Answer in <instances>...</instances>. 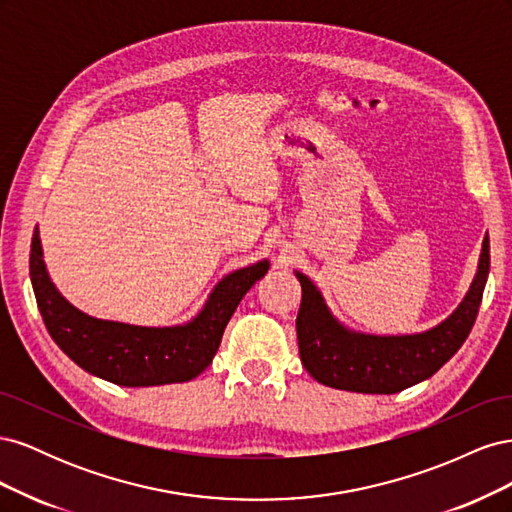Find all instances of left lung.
<instances>
[{
  "mask_svg": "<svg viewBox=\"0 0 512 512\" xmlns=\"http://www.w3.org/2000/svg\"><path fill=\"white\" fill-rule=\"evenodd\" d=\"M294 275L303 290L297 339L307 374L339 391L393 395L431 378L468 339L489 277V235L480 247L466 297L451 316L421 333L354 331L331 312L320 288L305 273L294 271Z\"/></svg>",
  "mask_w": 512,
  "mask_h": 512,
  "instance_id": "1",
  "label": "left lung"
}]
</instances>
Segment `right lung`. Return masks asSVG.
<instances>
[{
	"label": "right lung",
	"instance_id": "obj_1",
	"mask_svg": "<svg viewBox=\"0 0 512 512\" xmlns=\"http://www.w3.org/2000/svg\"><path fill=\"white\" fill-rule=\"evenodd\" d=\"M267 271L269 260L262 258L224 275L188 322L138 327L94 318L64 299L46 271L38 226L29 252V277L53 342L87 374L119 386L175 384L203 374L220 348L230 316Z\"/></svg>",
	"mask_w": 512,
	"mask_h": 512
}]
</instances>
